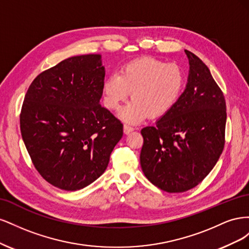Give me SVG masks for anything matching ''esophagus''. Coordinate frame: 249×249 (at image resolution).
<instances>
[{
    "label": "esophagus",
    "mask_w": 249,
    "mask_h": 249,
    "mask_svg": "<svg viewBox=\"0 0 249 249\" xmlns=\"http://www.w3.org/2000/svg\"><path fill=\"white\" fill-rule=\"evenodd\" d=\"M133 130H134V127L131 126V125H129V124H124V134H129V133H131Z\"/></svg>",
    "instance_id": "34e87169"
}]
</instances>
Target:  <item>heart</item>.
Segmentation results:
<instances>
[{
	"label": "heart",
	"mask_w": 249,
	"mask_h": 249,
	"mask_svg": "<svg viewBox=\"0 0 249 249\" xmlns=\"http://www.w3.org/2000/svg\"><path fill=\"white\" fill-rule=\"evenodd\" d=\"M185 85L183 70L176 63L144 57L125 64L118 76L103 84L105 106L117 111L131 92L132 101L120 112V118L138 124L147 115L158 118L168 113L182 94Z\"/></svg>",
	"instance_id": "1"
}]
</instances>
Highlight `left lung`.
I'll list each match as a JSON object with an SVG mask.
<instances>
[{
  "mask_svg": "<svg viewBox=\"0 0 249 249\" xmlns=\"http://www.w3.org/2000/svg\"><path fill=\"white\" fill-rule=\"evenodd\" d=\"M185 53L189 74L184 92L154 126L141 130L142 171L150 183L169 193L197 186L224 147V95L208 66L193 53Z\"/></svg>",
  "mask_w": 249,
  "mask_h": 249,
  "instance_id": "1",
  "label": "left lung"
}]
</instances>
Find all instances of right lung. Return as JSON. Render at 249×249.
Returning a JSON list of instances; mask_svg holds the SVG:
<instances>
[{
  "label": "right lung",
  "instance_id": "obj_1",
  "mask_svg": "<svg viewBox=\"0 0 249 249\" xmlns=\"http://www.w3.org/2000/svg\"><path fill=\"white\" fill-rule=\"evenodd\" d=\"M102 56H73L41 72L30 85L20 132L41 177L59 189L76 191L106 170L124 125L100 101Z\"/></svg>",
  "mask_w": 249,
  "mask_h": 249
}]
</instances>
